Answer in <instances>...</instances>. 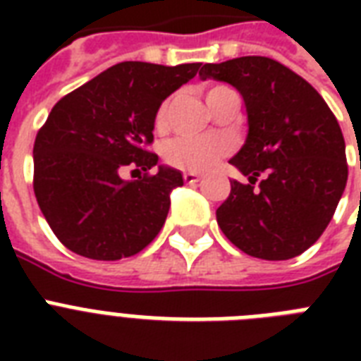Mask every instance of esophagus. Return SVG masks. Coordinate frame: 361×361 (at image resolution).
Masks as SVG:
<instances>
[{
    "label": "esophagus",
    "instance_id": "1",
    "mask_svg": "<svg viewBox=\"0 0 361 361\" xmlns=\"http://www.w3.org/2000/svg\"><path fill=\"white\" fill-rule=\"evenodd\" d=\"M200 180L195 172H183V181L185 183H197V181Z\"/></svg>",
    "mask_w": 361,
    "mask_h": 361
}]
</instances>
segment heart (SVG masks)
<instances>
[{
	"mask_svg": "<svg viewBox=\"0 0 361 361\" xmlns=\"http://www.w3.org/2000/svg\"><path fill=\"white\" fill-rule=\"evenodd\" d=\"M225 87L228 86H223V84L209 86L206 92V101ZM169 110L170 101H164L159 106L155 114V129L163 130L166 127ZM226 152H228V142L223 136H178L163 147V159L164 163L176 169L187 170V172H204L212 169Z\"/></svg>",
	"mask_w": 361,
	"mask_h": 361,
	"instance_id": "b5f03b06",
	"label": "heart"
}]
</instances>
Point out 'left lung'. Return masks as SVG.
Wrapping results in <instances>:
<instances>
[{
	"mask_svg": "<svg viewBox=\"0 0 361 361\" xmlns=\"http://www.w3.org/2000/svg\"><path fill=\"white\" fill-rule=\"evenodd\" d=\"M198 75L232 84L247 109L249 135L231 163L249 181H231L217 208L221 231L251 257L302 255L322 236L347 185L336 116L307 80L266 56L206 63Z\"/></svg>",
	"mask_w": 361,
	"mask_h": 361,
	"instance_id": "8db88e82",
	"label": "left lung"
}]
</instances>
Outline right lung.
Wrapping results in <instances>:
<instances>
[{"label":"right lung","instance_id":"1","mask_svg":"<svg viewBox=\"0 0 361 361\" xmlns=\"http://www.w3.org/2000/svg\"><path fill=\"white\" fill-rule=\"evenodd\" d=\"M200 63L176 67L123 61L67 93L33 144V191L44 219L67 249L93 260L140 252L163 228L178 170L149 152L155 114ZM125 168L142 170L135 182Z\"/></svg>","mask_w":361,"mask_h":361}]
</instances>
